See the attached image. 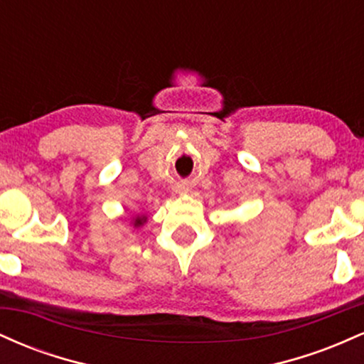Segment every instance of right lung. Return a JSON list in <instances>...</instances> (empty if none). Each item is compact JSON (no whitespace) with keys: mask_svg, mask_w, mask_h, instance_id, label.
<instances>
[{"mask_svg":"<svg viewBox=\"0 0 364 364\" xmlns=\"http://www.w3.org/2000/svg\"><path fill=\"white\" fill-rule=\"evenodd\" d=\"M145 220V217L144 219H140V217H136V220H135V225H141V223H144Z\"/></svg>","mask_w":364,"mask_h":364,"instance_id":"right-lung-1","label":"right lung"}]
</instances>
